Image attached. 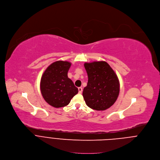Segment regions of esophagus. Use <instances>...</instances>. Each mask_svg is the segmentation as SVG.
<instances>
[{
  "label": "esophagus",
  "instance_id": "esophagus-1",
  "mask_svg": "<svg viewBox=\"0 0 160 160\" xmlns=\"http://www.w3.org/2000/svg\"><path fill=\"white\" fill-rule=\"evenodd\" d=\"M78 93H80V94H81L82 93V90H83V89H82V87H78Z\"/></svg>",
  "mask_w": 160,
  "mask_h": 160
}]
</instances>
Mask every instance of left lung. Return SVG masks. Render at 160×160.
<instances>
[{"instance_id": "left-lung-1", "label": "left lung", "mask_w": 160, "mask_h": 160, "mask_svg": "<svg viewBox=\"0 0 160 160\" xmlns=\"http://www.w3.org/2000/svg\"><path fill=\"white\" fill-rule=\"evenodd\" d=\"M88 83L83 91L87 105L92 109L103 111L116 102L120 92L117 75L108 63L104 61L85 63Z\"/></svg>"}]
</instances>
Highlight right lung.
<instances>
[{
    "mask_svg": "<svg viewBox=\"0 0 160 160\" xmlns=\"http://www.w3.org/2000/svg\"><path fill=\"white\" fill-rule=\"evenodd\" d=\"M71 63L57 61L50 65L40 80V91L47 103L55 108L67 106L78 92V88L68 77Z\"/></svg>",
    "mask_w": 160,
    "mask_h": 160,
    "instance_id": "1",
    "label": "right lung"
}]
</instances>
